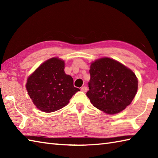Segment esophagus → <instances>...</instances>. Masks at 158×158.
Here are the masks:
<instances>
[{
  "mask_svg": "<svg viewBox=\"0 0 158 158\" xmlns=\"http://www.w3.org/2000/svg\"><path fill=\"white\" fill-rule=\"evenodd\" d=\"M81 90L83 92H86L87 91H88V88H87V87H85V86H83L81 88Z\"/></svg>",
  "mask_w": 158,
  "mask_h": 158,
  "instance_id": "34e87169",
  "label": "esophagus"
}]
</instances>
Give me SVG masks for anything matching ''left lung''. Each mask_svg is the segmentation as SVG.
<instances>
[{
    "label": "left lung",
    "mask_w": 158,
    "mask_h": 158,
    "mask_svg": "<svg viewBox=\"0 0 158 158\" xmlns=\"http://www.w3.org/2000/svg\"><path fill=\"white\" fill-rule=\"evenodd\" d=\"M89 91L96 108L109 115L130 105L138 90V79L132 70L113 58L104 57L90 63Z\"/></svg>",
    "instance_id": "obj_1"
}]
</instances>
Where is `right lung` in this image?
Masks as SVG:
<instances>
[{"label": "right lung", "mask_w": 158, "mask_h": 158, "mask_svg": "<svg viewBox=\"0 0 158 158\" xmlns=\"http://www.w3.org/2000/svg\"><path fill=\"white\" fill-rule=\"evenodd\" d=\"M65 62L58 57L47 60L27 79L26 88L36 108L45 113L56 111L68 105L78 91L73 77L64 72Z\"/></svg>", "instance_id": "obj_1"}]
</instances>
